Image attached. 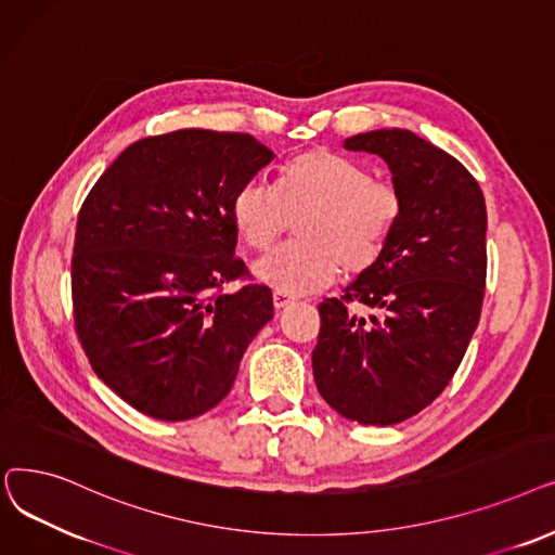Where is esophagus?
<instances>
[{"label":"esophagus","mask_w":555,"mask_h":555,"mask_svg":"<svg viewBox=\"0 0 555 555\" xmlns=\"http://www.w3.org/2000/svg\"><path fill=\"white\" fill-rule=\"evenodd\" d=\"M296 302V298H292V296H284V294H273V305H275V309L278 311H282V309H286V307H292Z\"/></svg>","instance_id":"obj_1"}]
</instances>
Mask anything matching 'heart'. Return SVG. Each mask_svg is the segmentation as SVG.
I'll return each instance as SVG.
<instances>
[{"instance_id":"b5f03b06","label":"heart","mask_w":555,"mask_h":555,"mask_svg":"<svg viewBox=\"0 0 555 555\" xmlns=\"http://www.w3.org/2000/svg\"><path fill=\"white\" fill-rule=\"evenodd\" d=\"M402 212L390 184L327 149L296 155L278 188L253 180L232 198V223L248 248L275 244L294 219L300 244L259 257L253 275L278 294L302 296L327 288L340 269L359 275L379 259Z\"/></svg>"}]
</instances>
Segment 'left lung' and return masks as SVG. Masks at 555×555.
I'll return each mask as SVG.
<instances>
[{
  "label": "left lung",
  "instance_id": "left-lung-1",
  "mask_svg": "<svg viewBox=\"0 0 555 555\" xmlns=\"http://www.w3.org/2000/svg\"><path fill=\"white\" fill-rule=\"evenodd\" d=\"M343 146L382 157L402 212L373 267L346 286V296L321 302L313 379L343 417L386 427L438 398L479 325L486 201L456 157L411 130H371ZM350 301L376 313L357 320Z\"/></svg>",
  "mask_w": 555,
  "mask_h": 555
}]
</instances>
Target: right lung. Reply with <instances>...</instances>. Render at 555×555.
Instances as JSON below:
<instances>
[{
	"label": "right lung",
	"mask_w": 555,
	"mask_h": 555,
	"mask_svg": "<svg viewBox=\"0 0 555 555\" xmlns=\"http://www.w3.org/2000/svg\"><path fill=\"white\" fill-rule=\"evenodd\" d=\"M275 160L248 133L182 128L130 144L76 223L72 300L96 377L140 413L180 422L230 392L248 343L273 319L234 257L232 198Z\"/></svg>",
	"instance_id": "add662e5"
}]
</instances>
